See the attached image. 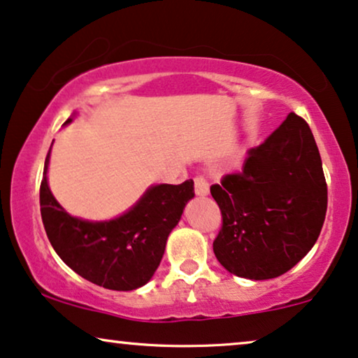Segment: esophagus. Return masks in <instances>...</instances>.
I'll return each instance as SVG.
<instances>
[{
    "instance_id": "34e87169",
    "label": "esophagus",
    "mask_w": 358,
    "mask_h": 358,
    "mask_svg": "<svg viewBox=\"0 0 358 358\" xmlns=\"http://www.w3.org/2000/svg\"><path fill=\"white\" fill-rule=\"evenodd\" d=\"M194 193H196L198 196H206V194L210 193V185H208L205 176H194Z\"/></svg>"
}]
</instances>
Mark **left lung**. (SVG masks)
<instances>
[{
  "instance_id": "1",
  "label": "left lung",
  "mask_w": 358,
  "mask_h": 358,
  "mask_svg": "<svg viewBox=\"0 0 358 358\" xmlns=\"http://www.w3.org/2000/svg\"><path fill=\"white\" fill-rule=\"evenodd\" d=\"M221 210L213 241L216 259L239 278L273 279L287 273L317 241L327 213L322 160L307 122L291 112L241 171L211 185Z\"/></svg>"
}]
</instances>
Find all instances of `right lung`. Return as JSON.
Returning a JSON list of instances; mask_svg holds the SVG:
<instances>
[{"label": "right lung", "mask_w": 358, "mask_h": 358, "mask_svg": "<svg viewBox=\"0 0 358 358\" xmlns=\"http://www.w3.org/2000/svg\"><path fill=\"white\" fill-rule=\"evenodd\" d=\"M48 164L49 153L39 189L41 218L57 256L84 279L112 291L147 284L164 257L166 238L194 196L193 180L157 185L120 218L90 223L72 218L56 201L48 187Z\"/></svg>", "instance_id": "right-lung-1"}]
</instances>
